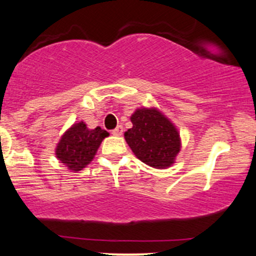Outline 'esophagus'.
Instances as JSON below:
<instances>
[{"label":"esophagus","instance_id":"obj_1","mask_svg":"<svg viewBox=\"0 0 256 256\" xmlns=\"http://www.w3.org/2000/svg\"><path fill=\"white\" fill-rule=\"evenodd\" d=\"M122 132H124V128L121 125H119L116 128H114V130L112 131V134L114 136H121L122 135Z\"/></svg>","mask_w":256,"mask_h":256}]
</instances>
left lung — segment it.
I'll return each instance as SVG.
<instances>
[{"label": "left lung", "mask_w": 256, "mask_h": 256, "mask_svg": "<svg viewBox=\"0 0 256 256\" xmlns=\"http://www.w3.org/2000/svg\"><path fill=\"white\" fill-rule=\"evenodd\" d=\"M130 119L132 128L124 136L136 157L153 168L170 166L182 147L174 124L157 108H140Z\"/></svg>", "instance_id": "left-lung-1"}]
</instances>
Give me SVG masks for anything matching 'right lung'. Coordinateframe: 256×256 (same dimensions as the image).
<instances>
[{
  "mask_svg": "<svg viewBox=\"0 0 256 256\" xmlns=\"http://www.w3.org/2000/svg\"><path fill=\"white\" fill-rule=\"evenodd\" d=\"M108 136L109 132L99 126L90 130L83 121H80L61 136L56 146V157L70 170H82L92 162L102 141Z\"/></svg>",
  "mask_w": 256,
  "mask_h": 256,
  "instance_id": "obj_1",
  "label": "right lung"
}]
</instances>
